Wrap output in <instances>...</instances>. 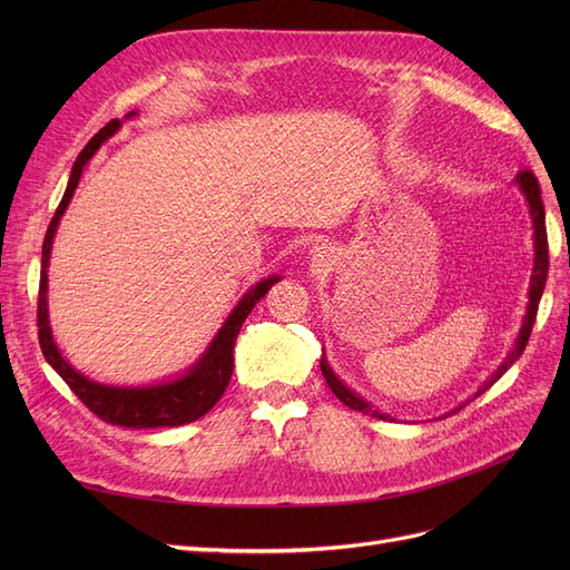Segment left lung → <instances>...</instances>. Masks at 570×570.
I'll return each instance as SVG.
<instances>
[{
  "mask_svg": "<svg viewBox=\"0 0 570 570\" xmlns=\"http://www.w3.org/2000/svg\"><path fill=\"white\" fill-rule=\"evenodd\" d=\"M515 180H519V185H521V189H523V195H525V199H528V204H530V216H532V226H534V268H532V278H530V304H528V316H525V323H523V327H521L519 342H515L513 352L507 356L504 364L497 368V373L490 377V381L475 392V396H480L482 392L490 390V387L499 381V377H502V375L511 368L513 361L523 354L525 344H528V337H530V333H532L534 316H538V306H540L542 292H544V283H547V273H549V243H547L544 204H542V197H540V183H538V178H534V174H532L530 168H523L521 174H519V178H515ZM321 373H323V377H325L327 387L333 390V394L337 396V400H340L344 406H350V409H354V411L366 413V416H373V419H381V421H385V413L375 411L368 402L361 400V396H356L352 390H347V387H344V385L337 381L335 373L331 371V366H327L325 356L321 358ZM475 396H473V400H475ZM473 400H471V402H473ZM459 409H461V406H459ZM459 409H456V411H459Z\"/></svg>",
  "mask_w": 570,
  "mask_h": 570,
  "instance_id": "8db88e82",
  "label": "left lung"
}]
</instances>
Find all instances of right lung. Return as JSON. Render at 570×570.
Masks as SVG:
<instances>
[{"instance_id": "add662e5", "label": "right lung", "mask_w": 570, "mask_h": 570, "mask_svg": "<svg viewBox=\"0 0 570 570\" xmlns=\"http://www.w3.org/2000/svg\"><path fill=\"white\" fill-rule=\"evenodd\" d=\"M118 124H120L118 118L109 120V124L101 128L78 154V159L71 170V178H68V185H66V193L57 206L55 218L49 220L45 245H42V271H40V292H38L40 350L47 358V364L63 377V383L73 390L78 400L105 423L120 425V428H137V430L185 425V423H193L199 416H204V413L220 400V394L226 392L233 368H235L233 350H235V340H237L239 327H243L245 318L252 314L254 304L266 295V292L273 287V283H278V278H268V281L256 283L247 292L245 299L237 304V308L226 321V325L220 327V333L212 342L209 352L204 354V358L193 371L185 373L176 383L154 385V387H135V390L132 387H107V385H97V383L88 381V377L68 366L63 356L59 354L55 340H51L49 321H47V264H49V254H51V239H55V230L59 226L61 214L66 212L68 202H71V197L76 193L85 164L92 159V154L99 149V145L116 132Z\"/></svg>"}]
</instances>
